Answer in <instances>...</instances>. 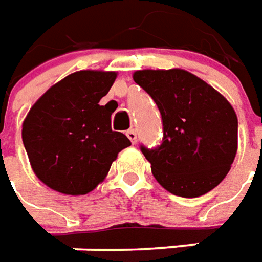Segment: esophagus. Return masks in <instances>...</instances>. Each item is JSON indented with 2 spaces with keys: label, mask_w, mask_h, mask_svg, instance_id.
<instances>
[{
  "label": "esophagus",
  "mask_w": 262,
  "mask_h": 262,
  "mask_svg": "<svg viewBox=\"0 0 262 262\" xmlns=\"http://www.w3.org/2000/svg\"><path fill=\"white\" fill-rule=\"evenodd\" d=\"M126 136L130 139L132 143H136V139H138V135H136V130L135 129H129V130L126 132Z\"/></svg>",
  "instance_id": "obj_1"
}]
</instances>
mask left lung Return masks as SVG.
<instances>
[{"mask_svg": "<svg viewBox=\"0 0 262 262\" xmlns=\"http://www.w3.org/2000/svg\"><path fill=\"white\" fill-rule=\"evenodd\" d=\"M133 79L162 117V143L140 146L159 184L180 197H199L221 184L238 149V117L229 101L184 69H143Z\"/></svg>", "mask_w": 262, "mask_h": 262, "instance_id": "obj_1", "label": "left lung"}]
</instances>
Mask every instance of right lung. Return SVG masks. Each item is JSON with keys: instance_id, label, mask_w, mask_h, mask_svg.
<instances>
[{"instance_id": "obj_1", "label": "right lung", "mask_w": 262, "mask_h": 262, "mask_svg": "<svg viewBox=\"0 0 262 262\" xmlns=\"http://www.w3.org/2000/svg\"><path fill=\"white\" fill-rule=\"evenodd\" d=\"M116 72L78 71L52 85L23 122V143L34 174L52 190L71 195L93 191L117 154L130 146L112 130V113L100 100Z\"/></svg>"}]
</instances>
